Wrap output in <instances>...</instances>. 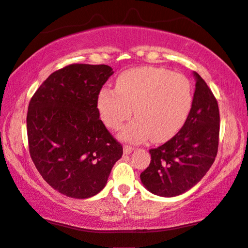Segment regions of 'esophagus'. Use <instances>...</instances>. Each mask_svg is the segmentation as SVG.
I'll return each mask as SVG.
<instances>
[{
    "mask_svg": "<svg viewBox=\"0 0 248 248\" xmlns=\"http://www.w3.org/2000/svg\"><path fill=\"white\" fill-rule=\"evenodd\" d=\"M123 150H124V153L125 154H130L133 150H134V148L131 145H124L123 146Z\"/></svg>",
    "mask_w": 248,
    "mask_h": 248,
    "instance_id": "obj_1",
    "label": "esophagus"
}]
</instances>
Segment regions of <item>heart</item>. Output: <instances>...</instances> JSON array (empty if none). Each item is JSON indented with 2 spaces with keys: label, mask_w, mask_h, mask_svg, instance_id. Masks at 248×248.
Listing matches in <instances>:
<instances>
[{
  "label": "heart",
  "mask_w": 248,
  "mask_h": 248,
  "mask_svg": "<svg viewBox=\"0 0 248 248\" xmlns=\"http://www.w3.org/2000/svg\"><path fill=\"white\" fill-rule=\"evenodd\" d=\"M193 104L191 82L181 74L166 68L142 67L121 74L116 88L99 92L97 107L104 123L120 130L132 116L136 120L124 127L121 136L139 142L168 141L184 126Z\"/></svg>",
  "instance_id": "b5f03b06"
}]
</instances>
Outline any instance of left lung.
Masks as SVG:
<instances>
[{
	"mask_svg": "<svg viewBox=\"0 0 248 248\" xmlns=\"http://www.w3.org/2000/svg\"><path fill=\"white\" fill-rule=\"evenodd\" d=\"M190 114L181 130L159 148L151 149V162L141 181L154 195L174 197L196 186L213 166L219 142L217 99L198 74Z\"/></svg>",
	"mask_w": 248,
	"mask_h": 248,
	"instance_id": "left-lung-1",
	"label": "left lung"
}]
</instances>
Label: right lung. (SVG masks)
<instances>
[{"label":"right lung","mask_w":248,"mask_h":248,"mask_svg":"<svg viewBox=\"0 0 248 248\" xmlns=\"http://www.w3.org/2000/svg\"><path fill=\"white\" fill-rule=\"evenodd\" d=\"M112 75L107 64H69L50 75L29 103L31 159L46 184L70 198L98 193L123 154L97 108Z\"/></svg>","instance_id":"obj_1"}]
</instances>
